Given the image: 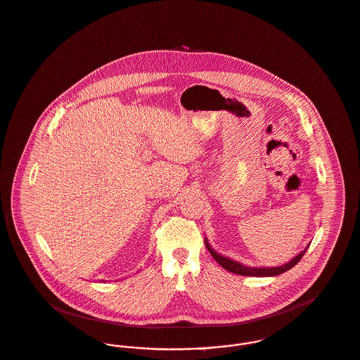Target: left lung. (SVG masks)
<instances>
[{"instance_id": "8db88e82", "label": "left lung", "mask_w": 360, "mask_h": 360, "mask_svg": "<svg viewBox=\"0 0 360 360\" xmlns=\"http://www.w3.org/2000/svg\"><path fill=\"white\" fill-rule=\"evenodd\" d=\"M205 247H207V250L210 251V254L212 255V258L222 266V268H225L226 271H229V272H232V274H238V275H241V276H278L280 274H284V272H287L288 269H291L292 266H295L300 261H301V258L304 257V254L307 252V250H308V247H309V244L305 247V250L304 251H301L297 257H294L290 262H287V264H284V265H281V266H275V268H250V266H245V265H243V264H239V262H236V261H233V259H231V258H226V257H224V255H219L217 251H214L212 248H211V245L208 244V241L205 239Z\"/></svg>"}]
</instances>
